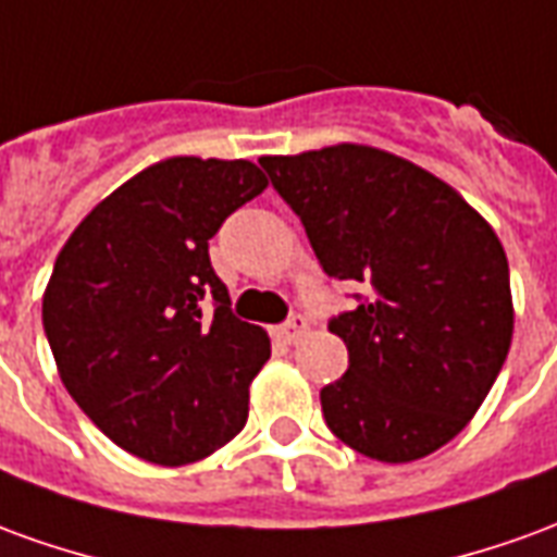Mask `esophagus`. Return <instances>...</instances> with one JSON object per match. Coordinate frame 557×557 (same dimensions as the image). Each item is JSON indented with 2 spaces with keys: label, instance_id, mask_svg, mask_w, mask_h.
I'll return each instance as SVG.
<instances>
[{
  "label": "esophagus",
  "instance_id": "34e87169",
  "mask_svg": "<svg viewBox=\"0 0 557 557\" xmlns=\"http://www.w3.org/2000/svg\"><path fill=\"white\" fill-rule=\"evenodd\" d=\"M307 327H310V322H307V319H304L301 313H295V315H289V319H286V322H283V325L277 327V334L283 339H286V343H295V339L307 334Z\"/></svg>",
  "mask_w": 557,
  "mask_h": 557
}]
</instances>
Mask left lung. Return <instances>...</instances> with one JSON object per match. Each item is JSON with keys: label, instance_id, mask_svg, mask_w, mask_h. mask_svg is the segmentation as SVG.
I'll use <instances>...</instances> for the list:
<instances>
[{"label": "left lung", "instance_id": "8db88e82", "mask_svg": "<svg viewBox=\"0 0 557 557\" xmlns=\"http://www.w3.org/2000/svg\"><path fill=\"white\" fill-rule=\"evenodd\" d=\"M327 277L361 283L327 327L349 370L322 387L327 430L379 462L435 454L466 430L513 337L507 256L450 184L382 148L262 158Z\"/></svg>", "mask_w": 557, "mask_h": 557}]
</instances>
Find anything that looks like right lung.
Masks as SVG:
<instances>
[{"mask_svg": "<svg viewBox=\"0 0 557 557\" xmlns=\"http://www.w3.org/2000/svg\"><path fill=\"white\" fill-rule=\"evenodd\" d=\"M265 187L250 160H160L55 256L44 334L62 385L127 454L187 466L244 430L271 339L232 313L208 238Z\"/></svg>", "mask_w": 557, "mask_h": 557, "instance_id": "right-lung-1", "label": "right lung"}]
</instances>
